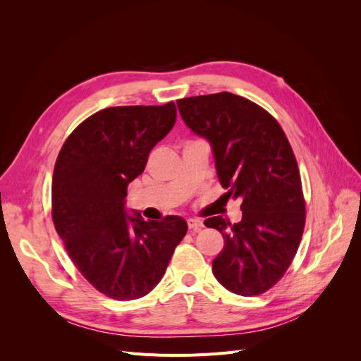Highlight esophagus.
Listing matches in <instances>:
<instances>
[{"mask_svg":"<svg viewBox=\"0 0 361 361\" xmlns=\"http://www.w3.org/2000/svg\"><path fill=\"white\" fill-rule=\"evenodd\" d=\"M202 227H203V221L195 220V218H190L188 220V228L191 232H199Z\"/></svg>","mask_w":361,"mask_h":361,"instance_id":"obj_1","label":"esophagus"}]
</instances>
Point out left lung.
Here are the masks:
<instances>
[{
    "label": "left lung",
    "instance_id": "8db88e82",
    "mask_svg": "<svg viewBox=\"0 0 361 361\" xmlns=\"http://www.w3.org/2000/svg\"><path fill=\"white\" fill-rule=\"evenodd\" d=\"M179 113L211 145L215 170L228 199L243 200V220H204L223 235L212 272L243 297L264 293L283 277L297 253L305 221L301 179L277 120L228 92L179 99Z\"/></svg>",
    "mask_w": 361,
    "mask_h": 361
}]
</instances>
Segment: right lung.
<instances>
[{"label": "right lung", "mask_w": 361, "mask_h": 361, "mask_svg": "<svg viewBox=\"0 0 361 361\" xmlns=\"http://www.w3.org/2000/svg\"><path fill=\"white\" fill-rule=\"evenodd\" d=\"M176 122V106H111L76 128L52 178V220L75 267L106 297L130 301L161 281L188 231L179 215L146 221L126 190Z\"/></svg>", "instance_id": "add662e5"}]
</instances>
